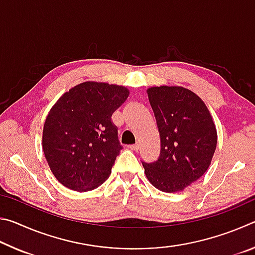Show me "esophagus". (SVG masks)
Masks as SVG:
<instances>
[{
  "label": "esophagus",
  "instance_id": "obj_1",
  "mask_svg": "<svg viewBox=\"0 0 255 255\" xmlns=\"http://www.w3.org/2000/svg\"><path fill=\"white\" fill-rule=\"evenodd\" d=\"M139 147H140L139 143H136V144H133V145H130V146H129V148L132 149V150H136V152H137L138 149H139Z\"/></svg>",
  "mask_w": 255,
  "mask_h": 255
}]
</instances>
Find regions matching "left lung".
Segmentation results:
<instances>
[{"mask_svg":"<svg viewBox=\"0 0 255 255\" xmlns=\"http://www.w3.org/2000/svg\"><path fill=\"white\" fill-rule=\"evenodd\" d=\"M161 137L157 161H141L145 174L163 192H178L202 176L217 145L213 118L201 99L182 86L147 90Z\"/></svg>","mask_w":255,"mask_h":255,"instance_id":"8db88e82","label":"left lung"}]
</instances>
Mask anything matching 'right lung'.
I'll return each instance as SVG.
<instances>
[{
    "instance_id": "right-lung-1",
    "label": "right lung",
    "mask_w": 255,
    "mask_h": 255,
    "mask_svg": "<svg viewBox=\"0 0 255 255\" xmlns=\"http://www.w3.org/2000/svg\"><path fill=\"white\" fill-rule=\"evenodd\" d=\"M128 96L124 86L84 82L51 108L42 149L55 178L66 188L90 191L109 178L123 149L111 117Z\"/></svg>"
}]
</instances>
